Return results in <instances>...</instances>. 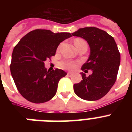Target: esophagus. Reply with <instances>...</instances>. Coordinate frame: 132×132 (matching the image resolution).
Returning a JSON list of instances; mask_svg holds the SVG:
<instances>
[{"instance_id":"1","label":"esophagus","mask_w":132,"mask_h":132,"mask_svg":"<svg viewBox=\"0 0 132 132\" xmlns=\"http://www.w3.org/2000/svg\"><path fill=\"white\" fill-rule=\"evenodd\" d=\"M67 76L68 77H71L72 75H73V73H70V72H69V73H67Z\"/></svg>"}]
</instances>
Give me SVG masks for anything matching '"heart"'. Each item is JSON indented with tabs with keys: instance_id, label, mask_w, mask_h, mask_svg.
<instances>
[{
	"instance_id": "heart-1",
	"label": "heart",
	"mask_w": 132,
	"mask_h": 132,
	"mask_svg": "<svg viewBox=\"0 0 132 132\" xmlns=\"http://www.w3.org/2000/svg\"><path fill=\"white\" fill-rule=\"evenodd\" d=\"M82 42H85V41L82 39H76L74 41L75 44H79V43H82ZM59 66L60 67L63 69H68V70H73L77 66V64L74 62H72V61H70L65 60L62 61L59 63Z\"/></svg>"
}]
</instances>
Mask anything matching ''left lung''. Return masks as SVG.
<instances>
[{
  "label": "left lung",
  "mask_w": 132,
  "mask_h": 132,
  "mask_svg": "<svg viewBox=\"0 0 132 132\" xmlns=\"http://www.w3.org/2000/svg\"><path fill=\"white\" fill-rule=\"evenodd\" d=\"M72 35L83 38L89 45L90 55L81 69L93 71L88 77L80 73L82 80L75 84L74 92L85 101H97L105 96L116 82L120 53L112 36L97 28H80Z\"/></svg>",
  "instance_id": "8db88e82"
}]
</instances>
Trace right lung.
Masks as SVG:
<instances>
[{"label": "right lung", "mask_w": 132, "mask_h": 132, "mask_svg": "<svg viewBox=\"0 0 132 132\" xmlns=\"http://www.w3.org/2000/svg\"><path fill=\"white\" fill-rule=\"evenodd\" d=\"M69 32L49 30L30 31L13 50L10 72L19 93L34 103H43L55 95L58 82L67 73L59 69L47 71L44 62L54 56L58 45L71 37Z\"/></svg>", "instance_id": "right-lung-1"}]
</instances>
